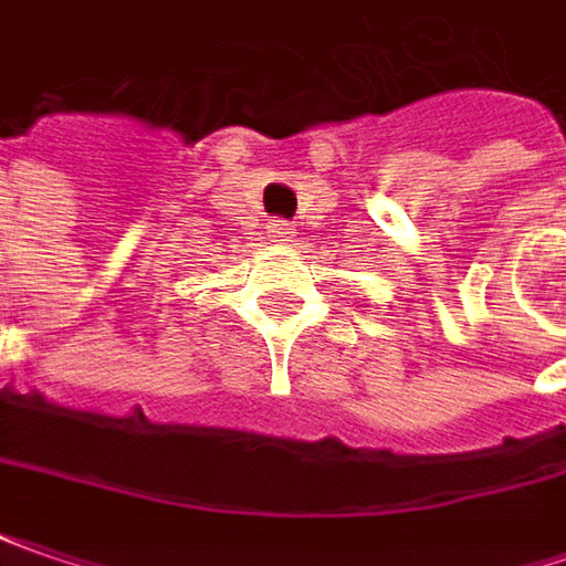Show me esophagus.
Listing matches in <instances>:
<instances>
[{"label":"esophagus","instance_id":"1","mask_svg":"<svg viewBox=\"0 0 566 566\" xmlns=\"http://www.w3.org/2000/svg\"><path fill=\"white\" fill-rule=\"evenodd\" d=\"M296 226L290 222V219H273L270 222V232H273V239H280V241H290L296 232H293Z\"/></svg>","mask_w":566,"mask_h":566}]
</instances>
